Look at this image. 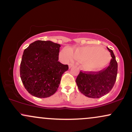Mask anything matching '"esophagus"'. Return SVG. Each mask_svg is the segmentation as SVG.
Here are the masks:
<instances>
[{"label":"esophagus","instance_id":"34e87169","mask_svg":"<svg viewBox=\"0 0 132 132\" xmlns=\"http://www.w3.org/2000/svg\"><path fill=\"white\" fill-rule=\"evenodd\" d=\"M74 66V64H72V63H70L69 64V68H71L72 67H73Z\"/></svg>","mask_w":132,"mask_h":132}]
</instances>
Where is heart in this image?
<instances>
[{
	"mask_svg": "<svg viewBox=\"0 0 132 132\" xmlns=\"http://www.w3.org/2000/svg\"><path fill=\"white\" fill-rule=\"evenodd\" d=\"M60 56L65 61H71L74 57L77 60L83 61V68L89 71L103 68L111 60L109 52L100 46H85L71 50L64 49L61 52Z\"/></svg>",
	"mask_w": 132,
	"mask_h": 132,
	"instance_id": "heart-1",
	"label": "heart"
}]
</instances>
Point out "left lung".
Returning a JSON list of instances; mask_svg holds the SVG:
<instances>
[{
	"label": "left lung",
	"mask_w": 132,
	"mask_h": 132,
	"mask_svg": "<svg viewBox=\"0 0 132 132\" xmlns=\"http://www.w3.org/2000/svg\"><path fill=\"white\" fill-rule=\"evenodd\" d=\"M111 58L109 66L96 72H80L76 78L81 93L90 98H100L112 89L118 74V63L112 50L107 47Z\"/></svg>",
	"instance_id": "8db88e82"
}]
</instances>
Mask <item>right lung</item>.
I'll use <instances>...</instances> for the list:
<instances>
[{
    "label": "right lung",
    "mask_w": 132,
    "mask_h": 132,
    "mask_svg": "<svg viewBox=\"0 0 132 132\" xmlns=\"http://www.w3.org/2000/svg\"><path fill=\"white\" fill-rule=\"evenodd\" d=\"M61 46L51 41H38L24 50L20 76L25 88L32 96L46 98L57 91L68 65L58 61Z\"/></svg>",
    "instance_id": "1"
}]
</instances>
